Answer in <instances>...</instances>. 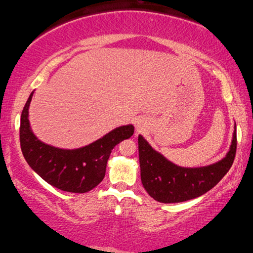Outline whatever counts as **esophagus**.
Masks as SVG:
<instances>
[{
    "instance_id": "esophagus-1",
    "label": "esophagus",
    "mask_w": 253,
    "mask_h": 253,
    "mask_svg": "<svg viewBox=\"0 0 253 253\" xmlns=\"http://www.w3.org/2000/svg\"><path fill=\"white\" fill-rule=\"evenodd\" d=\"M134 124H136V130L138 131V132H141V131L144 130L145 121L141 119V117H138V119L136 120V122H134Z\"/></svg>"
}]
</instances>
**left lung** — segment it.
I'll return each mask as SVG.
<instances>
[{
  "mask_svg": "<svg viewBox=\"0 0 253 253\" xmlns=\"http://www.w3.org/2000/svg\"><path fill=\"white\" fill-rule=\"evenodd\" d=\"M236 130L230 150L222 160L206 167L184 168L168 161L151 145L138 137L140 178L145 190L157 202L182 203L197 198L214 188L227 174L236 154Z\"/></svg>",
  "mask_w": 253,
  "mask_h": 253,
  "instance_id": "8db88e82",
  "label": "left lung"
}]
</instances>
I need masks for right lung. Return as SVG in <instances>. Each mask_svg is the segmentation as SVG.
Instances as JSON below:
<instances>
[{
    "label": "right lung",
    "instance_id": "add662e5",
    "mask_svg": "<svg viewBox=\"0 0 253 253\" xmlns=\"http://www.w3.org/2000/svg\"><path fill=\"white\" fill-rule=\"evenodd\" d=\"M31 93L20 116V148L30 167L48 184L62 191L84 193L95 188L106 174L113 148L133 134V126L116 127L94 143L77 150H62L43 144L30 127Z\"/></svg>",
    "mask_w": 253,
    "mask_h": 253
}]
</instances>
